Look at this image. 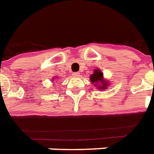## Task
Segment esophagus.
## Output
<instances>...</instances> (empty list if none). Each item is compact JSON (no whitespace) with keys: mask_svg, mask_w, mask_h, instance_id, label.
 Masks as SVG:
<instances>
[{"mask_svg":"<svg viewBox=\"0 0 154 154\" xmlns=\"http://www.w3.org/2000/svg\"><path fill=\"white\" fill-rule=\"evenodd\" d=\"M72 76H73L74 77H79L80 74L78 73V72H73V73H72Z\"/></svg>","mask_w":154,"mask_h":154,"instance_id":"esophagus-1","label":"esophagus"}]
</instances>
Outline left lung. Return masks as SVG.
Returning <instances> with one entry per match:
<instances>
[{
    "label": "left lung",
    "mask_w": 154,
    "mask_h": 154,
    "mask_svg": "<svg viewBox=\"0 0 154 154\" xmlns=\"http://www.w3.org/2000/svg\"><path fill=\"white\" fill-rule=\"evenodd\" d=\"M90 82L92 83H95L94 85H97V89L101 90L106 89L109 85L108 82H106L103 77V72L98 69H95L94 73L90 75Z\"/></svg>",
    "instance_id": "8db88e82"
}]
</instances>
